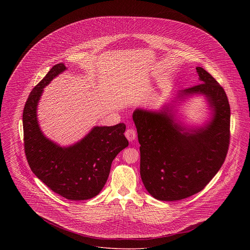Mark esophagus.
Segmentation results:
<instances>
[{
    "label": "esophagus",
    "mask_w": 250,
    "mask_h": 250,
    "mask_svg": "<svg viewBox=\"0 0 250 250\" xmlns=\"http://www.w3.org/2000/svg\"><path fill=\"white\" fill-rule=\"evenodd\" d=\"M125 137L129 142H133L137 137V132L133 128H128L125 131Z\"/></svg>",
    "instance_id": "1"
}]
</instances>
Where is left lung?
Wrapping results in <instances>:
<instances>
[{
    "label": "left lung",
    "instance_id": "obj_1",
    "mask_svg": "<svg viewBox=\"0 0 250 250\" xmlns=\"http://www.w3.org/2000/svg\"><path fill=\"white\" fill-rule=\"evenodd\" d=\"M202 83L180 97L204 95L214 113L211 122L193 133L183 132L167 108L160 112L136 109L133 121L141 144V177L147 191L159 201H179L202 191L225 161L230 132V107L223 87L202 67Z\"/></svg>",
    "mask_w": 250,
    "mask_h": 250
}]
</instances>
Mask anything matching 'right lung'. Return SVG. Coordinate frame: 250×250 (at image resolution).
I'll list each match as a JSON object with an SVG mask.
<instances>
[{
	"label": "right lung",
	"mask_w": 250,
	"mask_h": 250,
	"mask_svg": "<svg viewBox=\"0 0 250 250\" xmlns=\"http://www.w3.org/2000/svg\"><path fill=\"white\" fill-rule=\"evenodd\" d=\"M66 67L57 63L33 89L22 115L25 155L32 171L48 188L71 201L95 197L104 188L115 156L128 146L125 125L95 126L80 143L62 148L40 130L36 107L43 88Z\"/></svg>",
	"instance_id": "obj_1"
}]
</instances>
